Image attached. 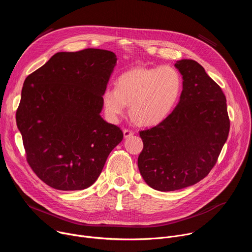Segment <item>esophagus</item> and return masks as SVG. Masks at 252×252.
Returning a JSON list of instances; mask_svg holds the SVG:
<instances>
[{"mask_svg": "<svg viewBox=\"0 0 252 252\" xmlns=\"http://www.w3.org/2000/svg\"><path fill=\"white\" fill-rule=\"evenodd\" d=\"M134 133V131L132 129H129V128H125L124 129V136L125 137H128L130 135H132Z\"/></svg>", "mask_w": 252, "mask_h": 252, "instance_id": "1", "label": "esophagus"}]
</instances>
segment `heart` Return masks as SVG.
<instances>
[{"instance_id": "obj_1", "label": "heart", "mask_w": 252, "mask_h": 252, "mask_svg": "<svg viewBox=\"0 0 252 252\" xmlns=\"http://www.w3.org/2000/svg\"><path fill=\"white\" fill-rule=\"evenodd\" d=\"M183 91V78L171 65L132 68L117 80V88L106 87L101 94L106 117L117 122L129 102L133 120L155 126L165 120L175 107Z\"/></svg>"}]
</instances>
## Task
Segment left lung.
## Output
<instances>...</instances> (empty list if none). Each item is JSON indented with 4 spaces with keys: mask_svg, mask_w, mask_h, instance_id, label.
Returning a JSON list of instances; mask_svg holds the SVG:
<instances>
[{
    "mask_svg": "<svg viewBox=\"0 0 252 252\" xmlns=\"http://www.w3.org/2000/svg\"><path fill=\"white\" fill-rule=\"evenodd\" d=\"M175 66L184 79L181 99L165 120L139 131V172L159 191L203 179L217 163L230 127L226 97L204 68L193 60L178 61Z\"/></svg>",
    "mask_w": 252,
    "mask_h": 252,
    "instance_id": "8db88e82",
    "label": "left lung"
}]
</instances>
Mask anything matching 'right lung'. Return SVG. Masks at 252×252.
<instances>
[{
    "label": "right lung",
    "instance_id": "right-lung-1",
    "mask_svg": "<svg viewBox=\"0 0 252 252\" xmlns=\"http://www.w3.org/2000/svg\"><path fill=\"white\" fill-rule=\"evenodd\" d=\"M116 63L106 50L62 52L25 80L17 126L29 165L49 187L88 189L123 140V130L99 116Z\"/></svg>",
    "mask_w": 252,
    "mask_h": 252
}]
</instances>
